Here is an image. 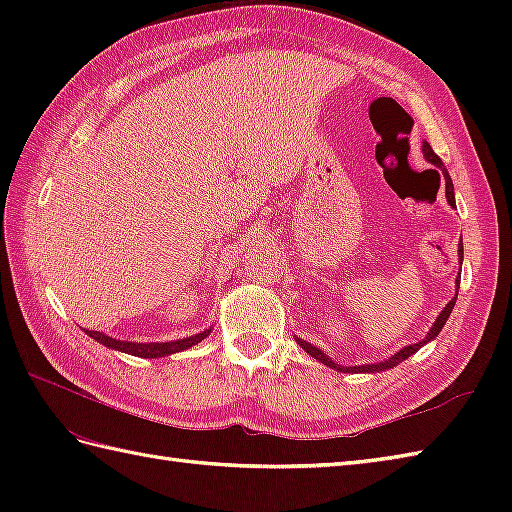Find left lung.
<instances>
[{
    "label": "left lung",
    "instance_id": "obj_1",
    "mask_svg": "<svg viewBox=\"0 0 512 512\" xmlns=\"http://www.w3.org/2000/svg\"><path fill=\"white\" fill-rule=\"evenodd\" d=\"M422 154H424V158H427L431 165H436V167H440V171H442V176H444V184H447V200H449V204L451 206H455V195H453V182H451V178H449V173H447V169H444V165H442V160L436 156V151L431 149V145L429 143H424L422 145ZM460 264H462V255H464V248H462V242H460ZM455 299H458V295H455L449 303H447V308H444L442 312H440V317L436 319V323H433V328L429 330V334L424 336V339L420 341V343H413V345H407V347H402V350L398 352V354H394L389 358V361H385V363H378V365H356V367H341V365H336L334 361H330L328 356H325L319 347H314V345H310V343H306V341H301V339H297V343L303 347V350H306L312 358H317L319 363H323V365H328V367H332V369H339V372H383V369H389V367H394V365H398V363H402L405 361V358H409L411 354H416L420 347L424 345V343H429L431 339H436V336L440 334V330L444 328V323H447V319H449V314H451V310H453V306H455Z\"/></svg>",
    "mask_w": 512,
    "mask_h": 512
}]
</instances>
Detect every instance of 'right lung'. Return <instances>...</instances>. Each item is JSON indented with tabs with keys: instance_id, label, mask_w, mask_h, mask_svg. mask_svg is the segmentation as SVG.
I'll return each mask as SVG.
<instances>
[{
	"instance_id": "right-lung-1",
	"label": "right lung",
	"mask_w": 512,
	"mask_h": 512,
	"mask_svg": "<svg viewBox=\"0 0 512 512\" xmlns=\"http://www.w3.org/2000/svg\"><path fill=\"white\" fill-rule=\"evenodd\" d=\"M85 332H88L94 341L103 343L105 347H112V350L132 354V356H140V358H160V356L176 354V352L187 350V347H191L195 343L204 341L206 336H209V330H206V332H200L195 336H189V339L169 341V343H132V341H116V339H112V336H107L103 332H96V330H85Z\"/></svg>"
}]
</instances>
